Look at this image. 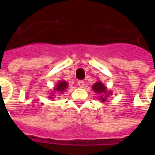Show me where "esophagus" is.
I'll return each instance as SVG.
<instances>
[{"label": "esophagus", "mask_w": 155, "mask_h": 155, "mask_svg": "<svg viewBox=\"0 0 155 155\" xmlns=\"http://www.w3.org/2000/svg\"><path fill=\"white\" fill-rule=\"evenodd\" d=\"M78 85H79L80 87H83L84 86V80H79V81H78Z\"/></svg>", "instance_id": "obj_1"}]
</instances>
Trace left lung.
Returning <instances> with one entry per match:
<instances>
[{"mask_svg":"<svg viewBox=\"0 0 155 155\" xmlns=\"http://www.w3.org/2000/svg\"><path fill=\"white\" fill-rule=\"evenodd\" d=\"M92 89L94 90L95 92L97 93H102L99 99L101 101H105L106 98L108 97V93H107V90H106V87L104 84H102L101 82H97L96 84L92 85ZM111 94V93H109Z\"/></svg>","mask_w":155,"mask_h":155,"instance_id":"8db88e82","label":"left lung"}]
</instances>
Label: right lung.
I'll return each instance as SVG.
<instances>
[{
  "label": "right lung",
  "instance_id": "obj_1",
  "mask_svg": "<svg viewBox=\"0 0 155 155\" xmlns=\"http://www.w3.org/2000/svg\"><path fill=\"white\" fill-rule=\"evenodd\" d=\"M68 87V84L65 81H60L58 83V84L56 85V87L54 88V91H58L61 93V92H65V89Z\"/></svg>",
  "mask_w": 155,
  "mask_h": 155
}]
</instances>
